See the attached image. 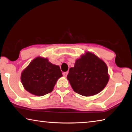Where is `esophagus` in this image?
<instances>
[{"label":"esophagus","mask_w":132,"mask_h":132,"mask_svg":"<svg viewBox=\"0 0 132 132\" xmlns=\"http://www.w3.org/2000/svg\"><path fill=\"white\" fill-rule=\"evenodd\" d=\"M68 71H66V72H63V76L64 77H66L67 75H68Z\"/></svg>","instance_id":"1"}]
</instances>
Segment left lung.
I'll return each mask as SVG.
<instances>
[{
  "label": "left lung",
  "instance_id": "obj_1",
  "mask_svg": "<svg viewBox=\"0 0 132 132\" xmlns=\"http://www.w3.org/2000/svg\"><path fill=\"white\" fill-rule=\"evenodd\" d=\"M73 90L85 97L101 92L108 82L109 76L106 63L97 56L86 52L76 60L67 76Z\"/></svg>",
  "mask_w": 132,
  "mask_h": 132
}]
</instances>
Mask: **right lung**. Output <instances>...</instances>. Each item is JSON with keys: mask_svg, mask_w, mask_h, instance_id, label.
I'll list each match as a JSON object with an SVG mask.
<instances>
[{"mask_svg": "<svg viewBox=\"0 0 132 132\" xmlns=\"http://www.w3.org/2000/svg\"><path fill=\"white\" fill-rule=\"evenodd\" d=\"M62 76L59 66L51 63L48 58L38 56L22 71L21 81L24 89L31 94L43 96L52 92Z\"/></svg>", "mask_w": 132, "mask_h": 132, "instance_id": "right-lung-1", "label": "right lung"}]
</instances>
